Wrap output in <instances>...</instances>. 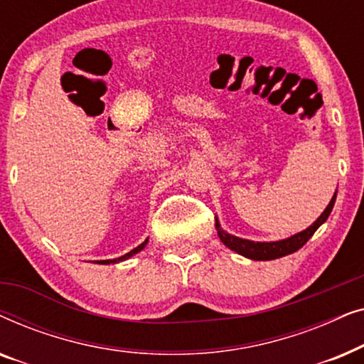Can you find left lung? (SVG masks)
Wrapping results in <instances>:
<instances>
[{
    "label": "left lung",
    "instance_id": "8db88e82",
    "mask_svg": "<svg viewBox=\"0 0 364 364\" xmlns=\"http://www.w3.org/2000/svg\"><path fill=\"white\" fill-rule=\"evenodd\" d=\"M335 200H336V192H335V196L331 197L330 203H328V207L323 210L321 215L318 217L310 227L305 228V230L295 233V235L283 238V240L253 242V240H247V238L235 237V235H232V233L223 230L217 217H215V228H217V233H218V237H220L223 245L228 247L233 252H237L238 255L250 258V260H262V262L275 260V258H282L285 255H290V253H293V252L300 250V248L313 237V233H315L318 228H320L323 223L326 222V218L330 217L333 205H335Z\"/></svg>",
    "mask_w": 364,
    "mask_h": 364
}]
</instances>
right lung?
<instances>
[{
  "mask_svg": "<svg viewBox=\"0 0 364 364\" xmlns=\"http://www.w3.org/2000/svg\"><path fill=\"white\" fill-rule=\"evenodd\" d=\"M147 242H149V238H147L146 242H142L141 245L134 248V250H131L129 253H126V255H122V257H119V258H114V260H97L96 263H99V265H109V263H119V262L127 260V258H131V257L136 255V253H139L141 250H144V248H146V245H147Z\"/></svg>",
  "mask_w": 364,
  "mask_h": 364,
  "instance_id": "1",
  "label": "right lung"
}]
</instances>
